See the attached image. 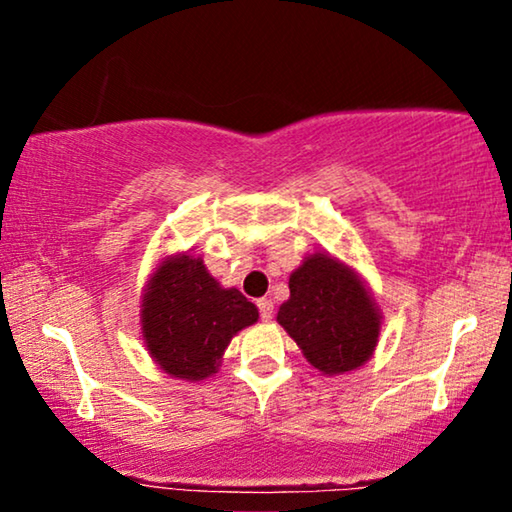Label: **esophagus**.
Masks as SVG:
<instances>
[{
    "label": "esophagus",
    "instance_id": "34e87169",
    "mask_svg": "<svg viewBox=\"0 0 512 512\" xmlns=\"http://www.w3.org/2000/svg\"><path fill=\"white\" fill-rule=\"evenodd\" d=\"M258 311H261V318L263 320H272L274 316V304L272 300H267V297H263V300H258Z\"/></svg>",
    "mask_w": 512,
    "mask_h": 512
}]
</instances>
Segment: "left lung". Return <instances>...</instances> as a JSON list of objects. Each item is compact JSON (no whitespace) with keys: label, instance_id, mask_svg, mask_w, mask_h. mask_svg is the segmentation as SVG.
I'll list each match as a JSON object with an SVG mask.
<instances>
[{"label":"left lung","instance_id":"obj_1","mask_svg":"<svg viewBox=\"0 0 512 512\" xmlns=\"http://www.w3.org/2000/svg\"><path fill=\"white\" fill-rule=\"evenodd\" d=\"M288 288L277 322L313 368L341 375L373 357L382 316L352 267L316 251L290 274Z\"/></svg>","mask_w":512,"mask_h":512}]
</instances>
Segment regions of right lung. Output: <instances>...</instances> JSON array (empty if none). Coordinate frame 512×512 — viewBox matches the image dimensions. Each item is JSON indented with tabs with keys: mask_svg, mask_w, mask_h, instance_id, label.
Segmentation results:
<instances>
[{
	"mask_svg": "<svg viewBox=\"0 0 512 512\" xmlns=\"http://www.w3.org/2000/svg\"><path fill=\"white\" fill-rule=\"evenodd\" d=\"M258 320L238 288H222L201 258L167 256L141 297V336L157 366L187 382L217 373L231 338Z\"/></svg>",
	"mask_w": 512,
	"mask_h": 512,
	"instance_id": "1",
	"label": "right lung"
}]
</instances>
